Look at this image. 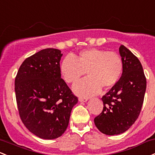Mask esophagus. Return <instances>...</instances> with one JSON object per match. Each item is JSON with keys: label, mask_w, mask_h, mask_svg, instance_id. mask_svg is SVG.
Wrapping results in <instances>:
<instances>
[{"label": "esophagus", "mask_w": 155, "mask_h": 155, "mask_svg": "<svg viewBox=\"0 0 155 155\" xmlns=\"http://www.w3.org/2000/svg\"><path fill=\"white\" fill-rule=\"evenodd\" d=\"M79 101H81V102H85V101H87V98H82V97H79Z\"/></svg>", "instance_id": "obj_1"}]
</instances>
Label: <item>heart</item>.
Returning a JSON list of instances; mask_svg holds the SVG:
<instances>
[{
  "mask_svg": "<svg viewBox=\"0 0 155 155\" xmlns=\"http://www.w3.org/2000/svg\"><path fill=\"white\" fill-rule=\"evenodd\" d=\"M124 63L117 53L98 48L83 50L76 56H67L60 64V74L64 80L75 84L85 74L88 77L73 87L81 96H90L114 87L121 77Z\"/></svg>",
  "mask_w": 155,
  "mask_h": 155,
  "instance_id": "1",
  "label": "heart"
}]
</instances>
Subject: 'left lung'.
Instances as JSON below:
<instances>
[{
    "label": "left lung",
    "instance_id": "1",
    "mask_svg": "<svg viewBox=\"0 0 155 155\" xmlns=\"http://www.w3.org/2000/svg\"><path fill=\"white\" fill-rule=\"evenodd\" d=\"M119 53L124 63L121 77L102 96L103 110L94 118L98 130L108 135L123 133L135 123L147 89V79L139 59L123 45Z\"/></svg>",
    "mask_w": 155,
    "mask_h": 155
}]
</instances>
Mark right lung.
<instances>
[{"label":"right lung","instance_id":"obj_1","mask_svg":"<svg viewBox=\"0 0 155 155\" xmlns=\"http://www.w3.org/2000/svg\"><path fill=\"white\" fill-rule=\"evenodd\" d=\"M62 54L55 48L40 51L24 60L15 81L17 104L22 122L42 139L57 138L69 124L78 98L61 78Z\"/></svg>","mask_w":155,"mask_h":155}]
</instances>
